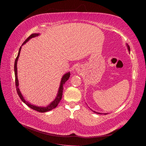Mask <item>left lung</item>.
Segmentation results:
<instances>
[{
  "label": "left lung",
  "instance_id": "8db88e82",
  "mask_svg": "<svg viewBox=\"0 0 146 146\" xmlns=\"http://www.w3.org/2000/svg\"><path fill=\"white\" fill-rule=\"evenodd\" d=\"M128 49H129V51H130V50H131V49H130V47H129V46H128ZM94 111V112H95V113H97V112H96V111ZM99 114H100V113H99ZM101 114V113H100Z\"/></svg>",
  "mask_w": 146,
  "mask_h": 146
}]
</instances>
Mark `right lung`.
Returning <instances> with one entry per match:
<instances>
[{
    "instance_id": "right-lung-1",
    "label": "right lung",
    "mask_w": 146,
    "mask_h": 146,
    "mask_svg": "<svg viewBox=\"0 0 146 146\" xmlns=\"http://www.w3.org/2000/svg\"><path fill=\"white\" fill-rule=\"evenodd\" d=\"M39 34H32L31 35H30L28 38H27L26 41L23 42V44H25V43L28 41L29 39H30L31 38H34V37H36L37 36H38ZM21 47L19 48V52H18V54H17V58H15V63H14V72H15V87H16V90L17 92V94L19 95V97H20V98L21 99V100L23 101L24 103H25L27 106L29 107H30L31 108H32V109L36 110L39 111V112H46V111H48L49 110H51L53 109V108H56L57 107V105H58V104L60 103V102L61 101V98H62V95H63V85L66 82L67 80H68V78H70V73H68L66 74H65V75L63 76V78L61 79V83H60V89H59V91H58V94L56 98H55V100L49 104L48 106L47 107H37L35 106V105H31V104L28 103V102H26L25 100H24V97H23V95L21 94L19 89L18 88V86H19V82H18V79H17V62L18 60V58L19 56V54H20V52H21Z\"/></svg>"
}]
</instances>
